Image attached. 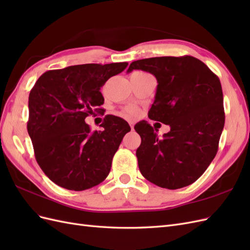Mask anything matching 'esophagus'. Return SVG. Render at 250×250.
Returning <instances> with one entry per match:
<instances>
[{
  "instance_id": "34e87169",
  "label": "esophagus",
  "mask_w": 250,
  "mask_h": 250,
  "mask_svg": "<svg viewBox=\"0 0 250 250\" xmlns=\"http://www.w3.org/2000/svg\"><path fill=\"white\" fill-rule=\"evenodd\" d=\"M129 125H130V128H131V129L133 130V127H134V124H133V122H132V121H130V122H129Z\"/></svg>"
}]
</instances>
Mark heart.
<instances>
[{
	"label": "heart",
	"instance_id": "1",
	"mask_svg": "<svg viewBox=\"0 0 250 250\" xmlns=\"http://www.w3.org/2000/svg\"><path fill=\"white\" fill-rule=\"evenodd\" d=\"M138 73H142V72H138ZM142 74H146V73H142ZM124 112L128 116H134V115H137L138 108L133 106V105H128V106H126L124 108Z\"/></svg>",
	"mask_w": 250,
	"mask_h": 250
}]
</instances>
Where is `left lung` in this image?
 I'll return each mask as SVG.
<instances>
[{"label": "left lung", "mask_w": 250, "mask_h": 250, "mask_svg": "<svg viewBox=\"0 0 250 250\" xmlns=\"http://www.w3.org/2000/svg\"><path fill=\"white\" fill-rule=\"evenodd\" d=\"M133 70L155 76L158 84L148 117L171 127L160 139L146 121L135 124L142 139L137 149L142 175L169 190L190 186L217 154L225 121L220 80L188 55L137 60L127 73Z\"/></svg>", "instance_id": "8db88e82"}]
</instances>
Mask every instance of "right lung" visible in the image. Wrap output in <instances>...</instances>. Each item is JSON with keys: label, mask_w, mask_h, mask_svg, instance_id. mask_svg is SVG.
Listing matches in <instances>:
<instances>
[{"label": "right lung", "mask_w": 250, "mask_h": 250, "mask_svg": "<svg viewBox=\"0 0 250 250\" xmlns=\"http://www.w3.org/2000/svg\"><path fill=\"white\" fill-rule=\"evenodd\" d=\"M127 65L86 63L47 71L30 90L28 133L37 164L57 186L84 191L107 177L130 126L107 115L102 129L92 131L84 120L101 109L100 87Z\"/></svg>", "instance_id": "right-lung-1"}]
</instances>
